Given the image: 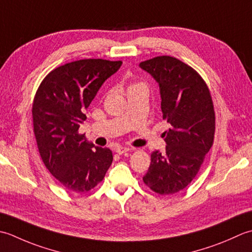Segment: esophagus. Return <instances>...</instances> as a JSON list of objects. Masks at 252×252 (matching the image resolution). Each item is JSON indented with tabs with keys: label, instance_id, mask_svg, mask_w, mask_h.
<instances>
[{
	"label": "esophagus",
	"instance_id": "obj_1",
	"mask_svg": "<svg viewBox=\"0 0 252 252\" xmlns=\"http://www.w3.org/2000/svg\"><path fill=\"white\" fill-rule=\"evenodd\" d=\"M130 149L129 148H126V147H117L116 148V153L117 155H124V153H126V152H128L129 151Z\"/></svg>",
	"mask_w": 252,
	"mask_h": 252
}]
</instances>
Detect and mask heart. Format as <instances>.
Segmentation results:
<instances>
[{"instance_id": "obj_1", "label": "heart", "mask_w": 252, "mask_h": 252, "mask_svg": "<svg viewBox=\"0 0 252 252\" xmlns=\"http://www.w3.org/2000/svg\"><path fill=\"white\" fill-rule=\"evenodd\" d=\"M138 86H141V84H132V85H130V86H129V88H128V90H129V89H132V88H135V87H138Z\"/></svg>"}]
</instances>
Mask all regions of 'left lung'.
<instances>
[{"mask_svg":"<svg viewBox=\"0 0 252 252\" xmlns=\"http://www.w3.org/2000/svg\"><path fill=\"white\" fill-rule=\"evenodd\" d=\"M160 87L163 120L169 128L165 151H153L143 183L157 193L172 194L196 177L213 145L215 113L211 94L196 70L173 56L141 62Z\"/></svg>","mask_w":252,"mask_h":252,"instance_id":"1","label":"left lung"}]
</instances>
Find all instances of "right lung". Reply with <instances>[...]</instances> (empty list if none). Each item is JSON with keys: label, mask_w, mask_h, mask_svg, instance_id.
Listing matches in <instances>:
<instances>
[{"label": "right lung", "mask_w": 252, "mask_h": 252, "mask_svg": "<svg viewBox=\"0 0 252 252\" xmlns=\"http://www.w3.org/2000/svg\"><path fill=\"white\" fill-rule=\"evenodd\" d=\"M121 65L102 59L70 62L50 71L35 92L32 123L40 157L67 190H91L111 166L110 149L95 147L78 130L85 109Z\"/></svg>", "instance_id": "1"}]
</instances>
